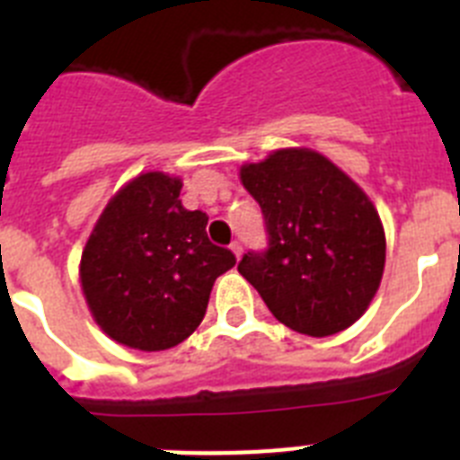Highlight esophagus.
Returning <instances> with one entry per match:
<instances>
[{
	"mask_svg": "<svg viewBox=\"0 0 460 460\" xmlns=\"http://www.w3.org/2000/svg\"><path fill=\"white\" fill-rule=\"evenodd\" d=\"M230 251H233V253L237 255V258H239V255H242V243H239V242H233V243H230Z\"/></svg>",
	"mask_w": 460,
	"mask_h": 460,
	"instance_id": "obj_1",
	"label": "esophagus"
}]
</instances>
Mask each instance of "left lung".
<instances>
[{"mask_svg": "<svg viewBox=\"0 0 460 460\" xmlns=\"http://www.w3.org/2000/svg\"><path fill=\"white\" fill-rule=\"evenodd\" d=\"M265 214L270 246L246 253L239 274L274 318L299 334H339L367 313L385 271V227L361 186L306 147L239 168Z\"/></svg>", "mask_w": 460, "mask_h": 460, "instance_id": "left-lung-1", "label": "left lung"}]
</instances>
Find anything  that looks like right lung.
I'll list each match as a JSON object with an SVG mask.
<instances>
[{
  "mask_svg": "<svg viewBox=\"0 0 460 460\" xmlns=\"http://www.w3.org/2000/svg\"><path fill=\"white\" fill-rule=\"evenodd\" d=\"M180 193L174 174L133 177L101 211L80 258L93 323L133 350H168L189 339L214 280L237 262L209 242L207 214L184 209Z\"/></svg>",
  "mask_w": 460,
  "mask_h": 460,
  "instance_id": "obj_1",
  "label": "right lung"
}]
</instances>
